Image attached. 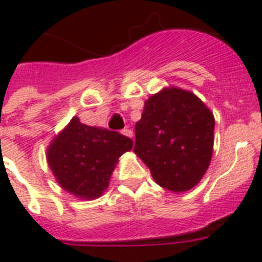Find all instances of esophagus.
<instances>
[{
  "label": "esophagus",
  "instance_id": "esophagus-1",
  "mask_svg": "<svg viewBox=\"0 0 262 262\" xmlns=\"http://www.w3.org/2000/svg\"><path fill=\"white\" fill-rule=\"evenodd\" d=\"M121 133H122L123 136H126V137H130V139H133V132H132L130 129H123Z\"/></svg>",
  "mask_w": 262,
  "mask_h": 262
}]
</instances>
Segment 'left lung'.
Wrapping results in <instances>:
<instances>
[{"label":"left lung","instance_id":"1","mask_svg":"<svg viewBox=\"0 0 262 262\" xmlns=\"http://www.w3.org/2000/svg\"><path fill=\"white\" fill-rule=\"evenodd\" d=\"M213 130V114L194 94L164 88L144 104L135 126L133 151L159 186L187 191L200 182L211 163Z\"/></svg>","mask_w":262,"mask_h":262}]
</instances>
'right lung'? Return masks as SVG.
<instances>
[{
	"mask_svg": "<svg viewBox=\"0 0 262 262\" xmlns=\"http://www.w3.org/2000/svg\"><path fill=\"white\" fill-rule=\"evenodd\" d=\"M133 141L118 132L88 126L73 117L47 149V162L59 186L79 199L92 200L108 186L119 156Z\"/></svg>",
	"mask_w": 262,
	"mask_h": 262,
	"instance_id": "1",
	"label": "right lung"
}]
</instances>
